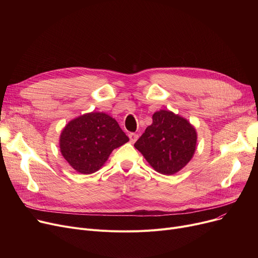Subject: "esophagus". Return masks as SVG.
<instances>
[{"instance_id": "obj_1", "label": "esophagus", "mask_w": 258, "mask_h": 258, "mask_svg": "<svg viewBox=\"0 0 258 258\" xmlns=\"http://www.w3.org/2000/svg\"><path fill=\"white\" fill-rule=\"evenodd\" d=\"M128 137H130V141H131V143H135L137 141V139H138V135L137 134H135V133H130L128 134Z\"/></svg>"}]
</instances>
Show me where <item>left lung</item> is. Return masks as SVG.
<instances>
[{
	"label": "left lung",
	"instance_id": "1",
	"mask_svg": "<svg viewBox=\"0 0 258 258\" xmlns=\"http://www.w3.org/2000/svg\"><path fill=\"white\" fill-rule=\"evenodd\" d=\"M160 173L173 174L191 160L197 132L189 122L172 112L161 110L153 115V123L134 144Z\"/></svg>",
	"mask_w": 258,
	"mask_h": 258
}]
</instances>
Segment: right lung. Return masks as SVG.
Masks as SVG:
<instances>
[{"instance_id":"1","label":"right lung","mask_w":258,"mask_h":258,"mask_svg":"<svg viewBox=\"0 0 258 258\" xmlns=\"http://www.w3.org/2000/svg\"><path fill=\"white\" fill-rule=\"evenodd\" d=\"M128 141L118 122L104 113H89L66 125L59 146L63 158L76 171L98 170L115 148Z\"/></svg>"}]
</instances>
